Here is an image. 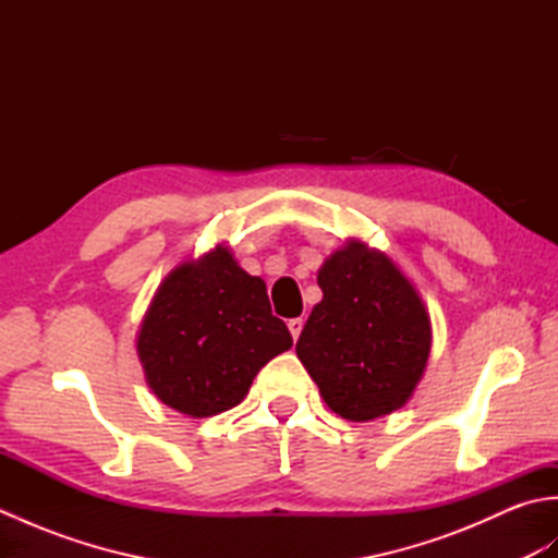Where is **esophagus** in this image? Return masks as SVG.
Segmentation results:
<instances>
[{
	"mask_svg": "<svg viewBox=\"0 0 558 558\" xmlns=\"http://www.w3.org/2000/svg\"><path fill=\"white\" fill-rule=\"evenodd\" d=\"M302 326H304L302 318H290V322H288V328H290V333H292V338H294V340L300 338V333H302Z\"/></svg>",
	"mask_w": 558,
	"mask_h": 558,
	"instance_id": "34e87169",
	"label": "esophagus"
}]
</instances>
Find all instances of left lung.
I'll return each instance as SVG.
<instances>
[{
	"instance_id": "1",
	"label": "left lung",
	"mask_w": 558,
	"mask_h": 558,
	"mask_svg": "<svg viewBox=\"0 0 558 558\" xmlns=\"http://www.w3.org/2000/svg\"><path fill=\"white\" fill-rule=\"evenodd\" d=\"M318 302L298 357L326 405L352 422L402 408L432 350V324L412 282L384 252L350 240L318 270Z\"/></svg>"
}]
</instances>
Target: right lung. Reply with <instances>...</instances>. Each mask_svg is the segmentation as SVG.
<instances>
[{"mask_svg":"<svg viewBox=\"0 0 558 558\" xmlns=\"http://www.w3.org/2000/svg\"><path fill=\"white\" fill-rule=\"evenodd\" d=\"M290 348L266 282L242 270L222 244L160 282L136 338L146 384L189 417L240 405L260 366Z\"/></svg>","mask_w":558,"mask_h":558,"instance_id":"1","label":"right lung"}]
</instances>
